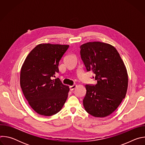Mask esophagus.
Here are the masks:
<instances>
[{"mask_svg":"<svg viewBox=\"0 0 145 145\" xmlns=\"http://www.w3.org/2000/svg\"><path fill=\"white\" fill-rule=\"evenodd\" d=\"M77 87V86L76 85H73V86H70L69 87V88H70V90L71 91H73V90H74L75 88H76V87Z\"/></svg>","mask_w":145,"mask_h":145,"instance_id":"34e87169","label":"esophagus"}]
</instances>
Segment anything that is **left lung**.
Instances as JSON below:
<instances>
[{"mask_svg":"<svg viewBox=\"0 0 145 145\" xmlns=\"http://www.w3.org/2000/svg\"><path fill=\"white\" fill-rule=\"evenodd\" d=\"M81 58L87 72L92 71L96 85L86 84L83 106L90 115L103 118L111 114L125 99L128 75L117 50L112 45L87 42L80 46Z\"/></svg>","mask_w":145,"mask_h":145,"instance_id":"1","label":"left lung"}]
</instances>
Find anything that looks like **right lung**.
Here are the masks:
<instances>
[{
	"instance_id": "1",
	"label": "right lung",
	"mask_w": 145,
	"mask_h": 145,
	"mask_svg": "<svg viewBox=\"0 0 145 145\" xmlns=\"http://www.w3.org/2000/svg\"><path fill=\"white\" fill-rule=\"evenodd\" d=\"M69 45L41 44L28 54L20 71V85L30 107L38 114L52 116L63 108L69 88L57 78L59 62Z\"/></svg>"
}]
</instances>
